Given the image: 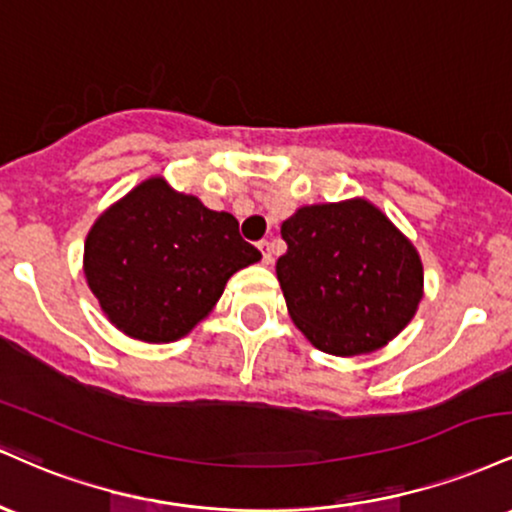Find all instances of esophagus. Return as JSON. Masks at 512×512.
<instances>
[{
    "label": "esophagus",
    "instance_id": "1",
    "mask_svg": "<svg viewBox=\"0 0 512 512\" xmlns=\"http://www.w3.org/2000/svg\"><path fill=\"white\" fill-rule=\"evenodd\" d=\"M260 250H262V262L264 264L272 262V243H269V240H260Z\"/></svg>",
    "mask_w": 512,
    "mask_h": 512
}]
</instances>
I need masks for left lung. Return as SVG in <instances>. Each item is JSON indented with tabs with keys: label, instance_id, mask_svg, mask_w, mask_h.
Masks as SVG:
<instances>
[{
	"label": "left lung",
	"instance_id": "left-lung-1",
	"mask_svg": "<svg viewBox=\"0 0 512 512\" xmlns=\"http://www.w3.org/2000/svg\"><path fill=\"white\" fill-rule=\"evenodd\" d=\"M276 276L291 320L320 351L356 356L395 339L421 301L414 245L366 199L298 209Z\"/></svg>",
	"mask_w": 512,
	"mask_h": 512
}]
</instances>
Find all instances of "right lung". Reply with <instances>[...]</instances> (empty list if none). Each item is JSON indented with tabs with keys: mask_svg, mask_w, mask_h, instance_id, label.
<instances>
[{
	"mask_svg": "<svg viewBox=\"0 0 512 512\" xmlns=\"http://www.w3.org/2000/svg\"><path fill=\"white\" fill-rule=\"evenodd\" d=\"M260 257L236 216L151 178L93 223L84 272L117 330L161 344L185 337L226 281Z\"/></svg>",
	"mask_w": 512,
	"mask_h": 512,
	"instance_id": "right-lung-1",
	"label": "right lung"
}]
</instances>
